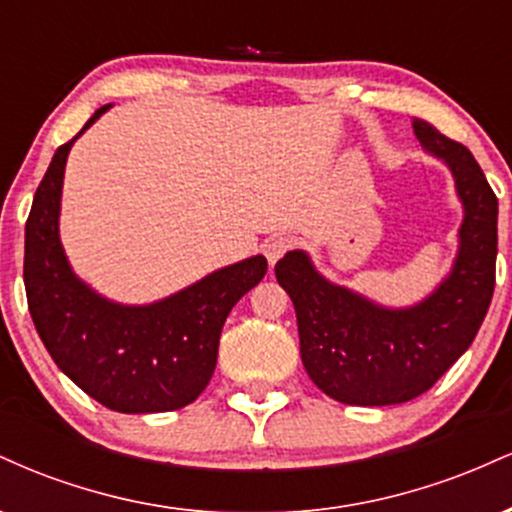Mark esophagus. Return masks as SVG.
<instances>
[{"instance_id": "obj_1", "label": "esophagus", "mask_w": 512, "mask_h": 512, "mask_svg": "<svg viewBox=\"0 0 512 512\" xmlns=\"http://www.w3.org/2000/svg\"><path fill=\"white\" fill-rule=\"evenodd\" d=\"M293 248H296V238H291V236L272 238L267 245H264V257H267L269 264H276V260H281V257H284L286 252Z\"/></svg>"}]
</instances>
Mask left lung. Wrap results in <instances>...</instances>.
Masks as SVG:
<instances>
[{
    "label": "left lung",
    "instance_id": "1",
    "mask_svg": "<svg viewBox=\"0 0 512 512\" xmlns=\"http://www.w3.org/2000/svg\"><path fill=\"white\" fill-rule=\"evenodd\" d=\"M426 151L452 170L464 219L460 252L431 296L383 308L315 272L303 250L276 262L279 286L296 308L301 358L325 395L356 407L402 404L424 395L477 337L496 286L498 199L467 146L414 120Z\"/></svg>",
    "mask_w": 512,
    "mask_h": 512
}]
</instances>
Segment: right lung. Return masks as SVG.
I'll use <instances>...</instances> for the list:
<instances>
[{
  "mask_svg": "<svg viewBox=\"0 0 512 512\" xmlns=\"http://www.w3.org/2000/svg\"><path fill=\"white\" fill-rule=\"evenodd\" d=\"M110 105L93 113L76 137ZM62 144L35 190L26 221L23 284L33 325L52 361L103 407L156 414L195 402L209 385L228 313L267 274L262 255L223 267L151 305L105 301L76 279L60 243Z\"/></svg>",
  "mask_w": 512,
  "mask_h": 512,
  "instance_id": "right-lung-1",
  "label": "right lung"
}]
</instances>
